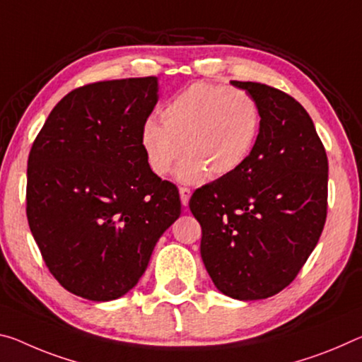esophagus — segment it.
I'll list each match as a JSON object with an SVG mask.
<instances>
[{"label":"esophagus","mask_w":362,"mask_h":362,"mask_svg":"<svg viewBox=\"0 0 362 362\" xmlns=\"http://www.w3.org/2000/svg\"><path fill=\"white\" fill-rule=\"evenodd\" d=\"M179 193H180V202L183 206H187L188 202H190V197H192V190L187 187H180L179 188Z\"/></svg>","instance_id":"obj_1"}]
</instances>
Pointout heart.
Segmentation results:
<instances>
[{"label": "heart", "instance_id": "obj_1", "mask_svg": "<svg viewBox=\"0 0 362 362\" xmlns=\"http://www.w3.org/2000/svg\"><path fill=\"white\" fill-rule=\"evenodd\" d=\"M160 122L148 119L140 132L148 168L168 175L183 151L179 177L197 182L206 172L216 179L242 168L259 134L261 114L248 91L198 82L165 103Z\"/></svg>", "mask_w": 362, "mask_h": 362}]
</instances>
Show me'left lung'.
<instances>
[{"label": "left lung", "mask_w": 362, "mask_h": 362, "mask_svg": "<svg viewBox=\"0 0 362 362\" xmlns=\"http://www.w3.org/2000/svg\"><path fill=\"white\" fill-rule=\"evenodd\" d=\"M259 134L242 168L194 190L202 257L212 282L235 300H264L293 282L322 233L329 160L306 109L257 82Z\"/></svg>", "instance_id": "left-lung-1"}]
</instances>
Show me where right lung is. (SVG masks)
<instances>
[{
    "mask_svg": "<svg viewBox=\"0 0 362 362\" xmlns=\"http://www.w3.org/2000/svg\"><path fill=\"white\" fill-rule=\"evenodd\" d=\"M156 103L158 77L83 85L57 103L33 141L28 226L49 272L74 295L127 293L179 219V190L148 168L140 145Z\"/></svg>",
    "mask_w": 362,
    "mask_h": 362,
    "instance_id": "obj_1",
    "label": "right lung"
}]
</instances>
